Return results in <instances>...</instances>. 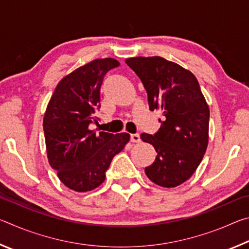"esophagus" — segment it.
Instances as JSON below:
<instances>
[{
    "instance_id": "esophagus-1",
    "label": "esophagus",
    "mask_w": 249,
    "mask_h": 249,
    "mask_svg": "<svg viewBox=\"0 0 249 249\" xmlns=\"http://www.w3.org/2000/svg\"><path fill=\"white\" fill-rule=\"evenodd\" d=\"M130 142H141L140 134H132V135H130Z\"/></svg>"
}]
</instances>
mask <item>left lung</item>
I'll return each instance as SVG.
<instances>
[{
  "mask_svg": "<svg viewBox=\"0 0 249 249\" xmlns=\"http://www.w3.org/2000/svg\"><path fill=\"white\" fill-rule=\"evenodd\" d=\"M144 84L150 111L161 109L163 120L155 135L142 134L156 149L155 161L145 168L154 183L175 188L195 174L209 142L210 109L191 71L165 58L135 57L125 60Z\"/></svg>",
  "mask_w": 249,
  "mask_h": 249,
  "instance_id": "8db88e82",
  "label": "left lung"
}]
</instances>
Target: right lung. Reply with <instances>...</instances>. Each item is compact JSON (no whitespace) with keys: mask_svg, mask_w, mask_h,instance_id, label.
I'll return each mask as SVG.
<instances>
[{"mask_svg":"<svg viewBox=\"0 0 249 249\" xmlns=\"http://www.w3.org/2000/svg\"><path fill=\"white\" fill-rule=\"evenodd\" d=\"M120 66L113 58L95 60L62 78L44 115L49 165L66 187L77 192L98 188L113 157L129 142V134L90 129L100 108V89L108 70Z\"/></svg>","mask_w":249,"mask_h":249,"instance_id":"obj_1","label":"right lung"}]
</instances>
